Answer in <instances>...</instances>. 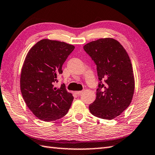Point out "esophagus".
<instances>
[{"instance_id": "obj_1", "label": "esophagus", "mask_w": 155, "mask_h": 155, "mask_svg": "<svg viewBox=\"0 0 155 155\" xmlns=\"http://www.w3.org/2000/svg\"><path fill=\"white\" fill-rule=\"evenodd\" d=\"M82 93H83V91H74V93L77 95H80Z\"/></svg>"}]
</instances>
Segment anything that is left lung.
Here are the masks:
<instances>
[{"instance_id":"8db88e82","label":"left lung","mask_w":155,"mask_h":155,"mask_svg":"<svg viewBox=\"0 0 155 155\" xmlns=\"http://www.w3.org/2000/svg\"><path fill=\"white\" fill-rule=\"evenodd\" d=\"M97 64L100 83L96 99L89 105L94 116L112 120L129 106L134 91L133 67L127 52L112 38H100L83 47Z\"/></svg>"}]
</instances>
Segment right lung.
Here are the masks:
<instances>
[{"instance_id": "obj_1", "label": "right lung", "mask_w": 155, "mask_h": 155, "mask_svg": "<svg viewBox=\"0 0 155 155\" xmlns=\"http://www.w3.org/2000/svg\"><path fill=\"white\" fill-rule=\"evenodd\" d=\"M73 45L42 39L32 47L23 63L20 84L26 104L43 121L59 119L67 114L73 97L64 84L54 87L62 66L73 51Z\"/></svg>"}]
</instances>
